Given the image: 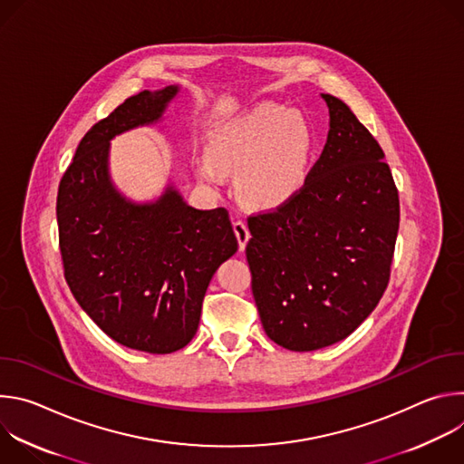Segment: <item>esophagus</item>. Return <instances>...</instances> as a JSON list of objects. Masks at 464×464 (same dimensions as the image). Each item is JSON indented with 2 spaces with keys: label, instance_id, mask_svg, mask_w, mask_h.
I'll use <instances>...</instances> for the list:
<instances>
[{
  "label": "esophagus",
  "instance_id": "1",
  "mask_svg": "<svg viewBox=\"0 0 464 464\" xmlns=\"http://www.w3.org/2000/svg\"><path fill=\"white\" fill-rule=\"evenodd\" d=\"M233 229H235V235H237V240H238V247L244 249L247 240H249V229H247L246 222L244 220H235Z\"/></svg>",
  "mask_w": 464,
  "mask_h": 464
}]
</instances>
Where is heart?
<instances>
[{"instance_id":"obj_1","label":"heart","mask_w":464,"mask_h":464,"mask_svg":"<svg viewBox=\"0 0 464 464\" xmlns=\"http://www.w3.org/2000/svg\"><path fill=\"white\" fill-rule=\"evenodd\" d=\"M312 131L306 121L277 104H260L211 131L208 158L196 165L206 181L237 174V192L256 209H274L303 187Z\"/></svg>"}]
</instances>
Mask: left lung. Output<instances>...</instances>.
<instances>
[{"mask_svg":"<svg viewBox=\"0 0 464 464\" xmlns=\"http://www.w3.org/2000/svg\"><path fill=\"white\" fill-rule=\"evenodd\" d=\"M323 99L330 130L304 185L274 211L247 218L262 326L295 353L345 340L376 308L401 224L399 190L378 141L343 101Z\"/></svg>","mask_w":464,"mask_h":464,"instance_id":"left-lung-1","label":"left lung"}]
</instances>
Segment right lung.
I'll return each mask as SVG.
<instances>
[{
  "label": "right lung",
  "instance_id": "1",
  "mask_svg": "<svg viewBox=\"0 0 464 464\" xmlns=\"http://www.w3.org/2000/svg\"><path fill=\"white\" fill-rule=\"evenodd\" d=\"M178 86L128 97L95 122L58 185L56 220L63 277L113 342L150 353L183 349L196 334L206 290L238 242L224 208L187 206L174 187L134 204L108 174L110 141L156 122Z\"/></svg>",
  "mask_w": 464,
  "mask_h": 464
}]
</instances>
